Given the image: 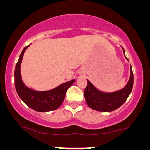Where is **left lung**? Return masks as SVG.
Listing matches in <instances>:
<instances>
[{
	"label": "left lung",
	"instance_id": "8db88e82",
	"mask_svg": "<svg viewBox=\"0 0 150 150\" xmlns=\"http://www.w3.org/2000/svg\"><path fill=\"white\" fill-rule=\"evenodd\" d=\"M122 48L125 56V51L122 47ZM125 57L128 61L125 56ZM130 72L131 74L129 80L124 88L113 92L102 91L96 88L88 80H87L88 85L85 88L84 96L88 106L92 110L104 112L114 111L119 108L126 101L132 91L134 85V75L131 65Z\"/></svg>",
	"mask_w": 150,
	"mask_h": 150
}]
</instances>
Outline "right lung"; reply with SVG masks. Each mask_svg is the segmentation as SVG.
<instances>
[{
    "label": "right lung",
    "instance_id": "obj_1",
    "mask_svg": "<svg viewBox=\"0 0 150 150\" xmlns=\"http://www.w3.org/2000/svg\"><path fill=\"white\" fill-rule=\"evenodd\" d=\"M30 46L24 48L15 67L14 84L16 92L24 103L35 111L45 112L57 110L62 104L67 91L75 83V80L69 81L48 91H35L28 88L22 81L20 68L24 53Z\"/></svg>",
    "mask_w": 150,
    "mask_h": 150
}]
</instances>
